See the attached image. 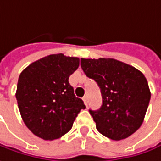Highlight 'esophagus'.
I'll use <instances>...</instances> for the list:
<instances>
[{"mask_svg": "<svg viewBox=\"0 0 161 161\" xmlns=\"http://www.w3.org/2000/svg\"><path fill=\"white\" fill-rule=\"evenodd\" d=\"M83 100H84V102H85L86 106H87V103H88V98H87V96H85V97H83Z\"/></svg>", "mask_w": 161, "mask_h": 161, "instance_id": "34e87169", "label": "esophagus"}]
</instances>
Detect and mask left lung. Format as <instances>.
Returning <instances> with one entry per match:
<instances>
[{"label": "left lung", "instance_id": "obj_1", "mask_svg": "<svg viewBox=\"0 0 161 161\" xmlns=\"http://www.w3.org/2000/svg\"><path fill=\"white\" fill-rule=\"evenodd\" d=\"M81 67L101 91V107L89 110L97 130L115 141L138 130L151 97L145 75L136 68L110 58H81Z\"/></svg>", "mask_w": 161, "mask_h": 161}]
</instances>
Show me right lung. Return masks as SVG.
Here are the masks:
<instances>
[{
	"label": "right lung",
	"instance_id": "right-lung-1",
	"mask_svg": "<svg viewBox=\"0 0 161 161\" xmlns=\"http://www.w3.org/2000/svg\"><path fill=\"white\" fill-rule=\"evenodd\" d=\"M78 66L77 57L51 54L20 74L15 97L23 121L35 136L44 140L62 137L86 108L69 84V76Z\"/></svg>",
	"mask_w": 161,
	"mask_h": 161
}]
</instances>
